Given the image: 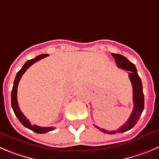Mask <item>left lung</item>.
<instances>
[{
  "mask_svg": "<svg viewBox=\"0 0 159 159\" xmlns=\"http://www.w3.org/2000/svg\"><path fill=\"white\" fill-rule=\"evenodd\" d=\"M111 55L115 58L118 67L121 68L125 70L129 71V79L132 82V85H133V97L134 107H133V110L132 111V114L128 121L117 130L109 131V130L103 129L100 128V127L96 126V125H94L96 129H100V131L107 133V134H115V133H125V132L131 129L136 124L140 117L141 116V114L143 111V108H144V96H143L141 79L138 75L137 70H136L135 65L133 63H131L127 58L121 56V55L115 54V53H111Z\"/></svg>",
  "mask_w": 159,
  "mask_h": 159,
  "instance_id": "obj_1",
  "label": "left lung"
}]
</instances>
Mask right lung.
Segmentation results:
<instances>
[{
    "label": "right lung",
    "mask_w": 159,
    "mask_h": 159,
    "mask_svg": "<svg viewBox=\"0 0 159 159\" xmlns=\"http://www.w3.org/2000/svg\"><path fill=\"white\" fill-rule=\"evenodd\" d=\"M48 56V55L47 54H42V55H40V56H38L37 57H35L34 59L27 60V61L25 63V64L23 66V67L21 68V70L17 73L16 78H15L14 84H13L12 90H11V107H12V109H13V111H14L15 115H16V117H17L18 119L19 120V121H20V122H21L25 127H26L27 129H29L32 130V131H34V133H48V132L54 130L55 128L54 127H41V126H38V125H32L30 124L29 120H28L27 118L24 116V115L22 113L20 109H19V105H18L17 88H18V84H19V81H20V79H21L23 74L26 72V70H27L31 65H33L34 63H36V62L41 60V59H43V58L47 57Z\"/></svg>",
    "instance_id": "add662e5"
}]
</instances>
